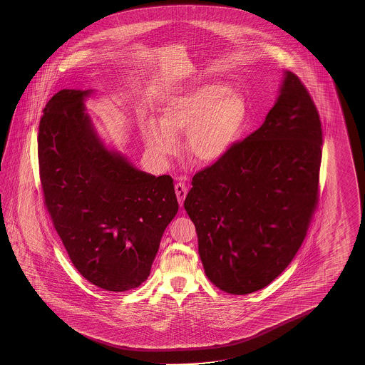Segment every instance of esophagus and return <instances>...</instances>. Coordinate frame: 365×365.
<instances>
[{"label":"esophagus","mask_w":365,"mask_h":365,"mask_svg":"<svg viewBox=\"0 0 365 365\" xmlns=\"http://www.w3.org/2000/svg\"><path fill=\"white\" fill-rule=\"evenodd\" d=\"M175 192H176V197H178V201H179L180 205L182 206V202L185 200L186 193H187V189H186L185 182H178L176 185H175Z\"/></svg>","instance_id":"obj_1"}]
</instances>
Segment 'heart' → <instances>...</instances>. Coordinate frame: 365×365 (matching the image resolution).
<instances>
[{"instance_id": "obj_1", "label": "heart", "mask_w": 365, "mask_h": 365, "mask_svg": "<svg viewBox=\"0 0 365 365\" xmlns=\"http://www.w3.org/2000/svg\"><path fill=\"white\" fill-rule=\"evenodd\" d=\"M248 113L240 93L223 82H206L172 95L160 108L159 123L143 129L148 150L159 158L172 155L178 137L186 133L189 155L201 164L220 160L239 138Z\"/></svg>"}]
</instances>
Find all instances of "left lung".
<instances>
[{
  "label": "left lung",
  "mask_w": 365,
  "mask_h": 365,
  "mask_svg": "<svg viewBox=\"0 0 365 365\" xmlns=\"http://www.w3.org/2000/svg\"><path fill=\"white\" fill-rule=\"evenodd\" d=\"M321 148L316 104L286 71L261 128L194 175L184 207L215 287L252 294L291 264L317 209Z\"/></svg>",
  "instance_id": "8db88e82"
}]
</instances>
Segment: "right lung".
Returning <instances> with one entry per match:
<instances>
[{"label": "right lung", "mask_w": 365, "mask_h": 365, "mask_svg": "<svg viewBox=\"0 0 365 365\" xmlns=\"http://www.w3.org/2000/svg\"><path fill=\"white\" fill-rule=\"evenodd\" d=\"M90 91L61 90L38 134L44 206L79 274L124 292L148 279L179 203L170 175L153 176L109 151L85 113Z\"/></svg>", "instance_id": "add662e5"}]
</instances>
